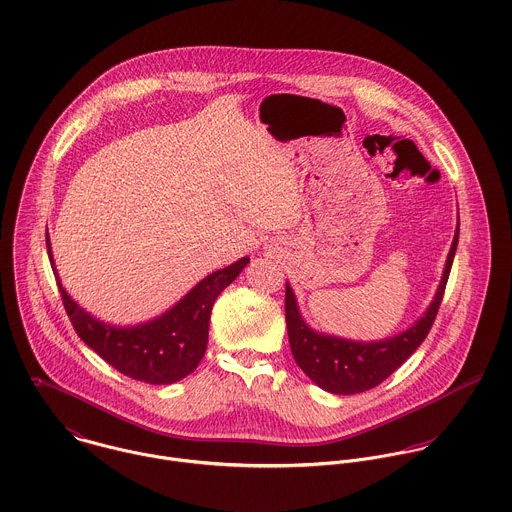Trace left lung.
<instances>
[{
	"mask_svg": "<svg viewBox=\"0 0 512 512\" xmlns=\"http://www.w3.org/2000/svg\"><path fill=\"white\" fill-rule=\"evenodd\" d=\"M459 242V222L455 236L445 260V270L439 282L438 292L424 317H420L410 329L382 341H347L331 335L313 331L299 313L295 295L290 284H286V323L292 347L293 359L297 366L323 390L331 394H359L378 386L398 366L424 343L428 337L439 303L443 299L445 284L451 272L453 256Z\"/></svg>",
	"mask_w": 512,
	"mask_h": 512,
	"instance_id": "8db88e82",
	"label": "left lung"
}]
</instances>
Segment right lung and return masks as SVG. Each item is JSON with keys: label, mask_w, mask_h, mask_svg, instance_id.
<instances>
[{"label": "right lung", "mask_w": 512, "mask_h": 512, "mask_svg": "<svg viewBox=\"0 0 512 512\" xmlns=\"http://www.w3.org/2000/svg\"><path fill=\"white\" fill-rule=\"evenodd\" d=\"M47 252L76 335L118 372L147 384H171L197 368L207 351L209 321L215 299L250 262V258H240L238 262L213 272L177 305L147 323L114 327L86 313L61 286L53 262L49 232Z\"/></svg>", "instance_id": "1"}]
</instances>
